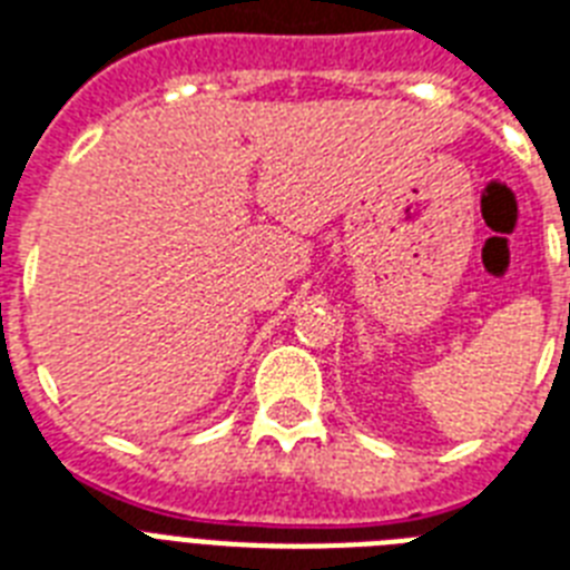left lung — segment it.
<instances>
[{
    "label": "left lung",
    "mask_w": 570,
    "mask_h": 570,
    "mask_svg": "<svg viewBox=\"0 0 570 570\" xmlns=\"http://www.w3.org/2000/svg\"><path fill=\"white\" fill-rule=\"evenodd\" d=\"M568 266H570V248H568Z\"/></svg>",
    "instance_id": "obj_1"
}]
</instances>
